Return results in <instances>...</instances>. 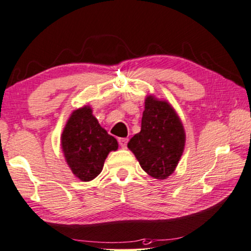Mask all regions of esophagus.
<instances>
[{
  "mask_svg": "<svg viewBox=\"0 0 251 251\" xmlns=\"http://www.w3.org/2000/svg\"><path fill=\"white\" fill-rule=\"evenodd\" d=\"M118 142H119V145H121V147H122L123 149H126V147H127V142H128V138L122 137V138H119Z\"/></svg>",
  "mask_w": 251,
  "mask_h": 251,
  "instance_id": "obj_1",
  "label": "esophagus"
}]
</instances>
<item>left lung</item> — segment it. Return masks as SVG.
Segmentation results:
<instances>
[{
  "mask_svg": "<svg viewBox=\"0 0 251 251\" xmlns=\"http://www.w3.org/2000/svg\"><path fill=\"white\" fill-rule=\"evenodd\" d=\"M185 143L184 125L174 107L167 100L148 95L141 132L127 144L142 169L155 179H167L177 168Z\"/></svg>",
  "mask_w": 251,
  "mask_h": 251,
  "instance_id": "1",
  "label": "left lung"
}]
</instances>
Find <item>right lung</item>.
<instances>
[{
	"mask_svg": "<svg viewBox=\"0 0 251 251\" xmlns=\"http://www.w3.org/2000/svg\"><path fill=\"white\" fill-rule=\"evenodd\" d=\"M61 148L73 175L81 181H90L101 173L104 160L118 149V142L100 126L87 104L74 110L67 119Z\"/></svg>",
	"mask_w": 251,
	"mask_h": 251,
	"instance_id": "add662e5",
	"label": "right lung"
}]
</instances>
